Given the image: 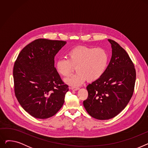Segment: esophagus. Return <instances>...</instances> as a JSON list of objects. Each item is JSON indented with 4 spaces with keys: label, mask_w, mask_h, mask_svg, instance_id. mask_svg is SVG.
Listing matches in <instances>:
<instances>
[{
    "label": "esophagus",
    "mask_w": 148,
    "mask_h": 148,
    "mask_svg": "<svg viewBox=\"0 0 148 148\" xmlns=\"http://www.w3.org/2000/svg\"><path fill=\"white\" fill-rule=\"evenodd\" d=\"M71 89L72 90H78V89H79V88L77 87V86H72V87L71 88Z\"/></svg>",
    "instance_id": "obj_1"
}]
</instances>
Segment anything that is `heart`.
<instances>
[{"label": "heart", "instance_id": "obj_1", "mask_svg": "<svg viewBox=\"0 0 148 148\" xmlns=\"http://www.w3.org/2000/svg\"><path fill=\"white\" fill-rule=\"evenodd\" d=\"M68 58H61L56 62L58 72L62 76L71 74L75 67L77 72L65 79L71 86H78L87 79L93 82L101 76L107 66L109 55L101 47H77L70 50Z\"/></svg>", "mask_w": 148, "mask_h": 148}]
</instances>
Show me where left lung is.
<instances>
[{"label": "left lung", "mask_w": 148, "mask_h": 148, "mask_svg": "<svg viewBox=\"0 0 148 148\" xmlns=\"http://www.w3.org/2000/svg\"><path fill=\"white\" fill-rule=\"evenodd\" d=\"M112 56L104 74L88 85V97L83 106L92 118L107 120L115 117L127 106L133 95L136 69L127 51L113 40Z\"/></svg>", "instance_id": "8db88e82"}]
</instances>
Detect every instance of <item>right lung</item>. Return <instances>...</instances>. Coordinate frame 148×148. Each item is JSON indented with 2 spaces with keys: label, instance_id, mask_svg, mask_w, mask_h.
<instances>
[{
  "label": "right lung",
  "instance_id": "right-lung-1",
  "mask_svg": "<svg viewBox=\"0 0 148 148\" xmlns=\"http://www.w3.org/2000/svg\"><path fill=\"white\" fill-rule=\"evenodd\" d=\"M66 43L38 39L25 47L15 62V97L23 109L35 118L51 117L64 103L68 85L54 67V56Z\"/></svg>",
  "mask_w": 148,
  "mask_h": 148
}]
</instances>
